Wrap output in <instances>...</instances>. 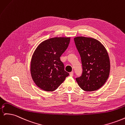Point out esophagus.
I'll list each match as a JSON object with an SVG mask.
<instances>
[{"label": "esophagus", "mask_w": 125, "mask_h": 125, "mask_svg": "<svg viewBox=\"0 0 125 125\" xmlns=\"http://www.w3.org/2000/svg\"><path fill=\"white\" fill-rule=\"evenodd\" d=\"M69 74H70V76L73 77V71L71 72V73H69Z\"/></svg>", "instance_id": "obj_1"}]
</instances>
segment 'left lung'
Segmentation results:
<instances>
[{
    "instance_id": "8db88e82",
    "label": "left lung",
    "mask_w": 125,
    "mask_h": 125,
    "mask_svg": "<svg viewBox=\"0 0 125 125\" xmlns=\"http://www.w3.org/2000/svg\"><path fill=\"white\" fill-rule=\"evenodd\" d=\"M81 57L82 73L75 79L79 86L85 91L99 89L107 80L110 61L105 47L98 40L83 36L74 38Z\"/></svg>"
}]
</instances>
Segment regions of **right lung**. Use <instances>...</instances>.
Masks as SVG:
<instances>
[{
	"label": "right lung",
	"mask_w": 125,
	"mask_h": 125,
	"mask_svg": "<svg viewBox=\"0 0 125 125\" xmlns=\"http://www.w3.org/2000/svg\"><path fill=\"white\" fill-rule=\"evenodd\" d=\"M70 37H54L42 42L33 54L31 74L36 85L45 91H54L69 75L60 57L66 50Z\"/></svg>",
	"instance_id": "right-lung-1"
}]
</instances>
